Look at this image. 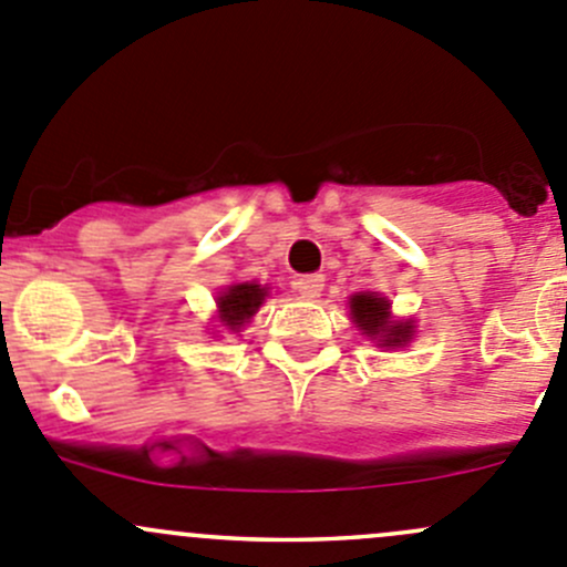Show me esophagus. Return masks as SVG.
<instances>
[{
  "label": "esophagus",
  "instance_id": "obj_1",
  "mask_svg": "<svg viewBox=\"0 0 567 567\" xmlns=\"http://www.w3.org/2000/svg\"><path fill=\"white\" fill-rule=\"evenodd\" d=\"M322 286H324L322 276H302V278H297V281H295V289L300 291L306 300H313V297H319Z\"/></svg>",
  "mask_w": 567,
  "mask_h": 567
}]
</instances>
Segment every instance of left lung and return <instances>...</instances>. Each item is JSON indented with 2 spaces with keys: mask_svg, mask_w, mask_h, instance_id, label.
<instances>
[{
  "mask_svg": "<svg viewBox=\"0 0 567 567\" xmlns=\"http://www.w3.org/2000/svg\"><path fill=\"white\" fill-rule=\"evenodd\" d=\"M350 319L355 322L358 330L380 341V347H405L413 339V322H396L391 319V302L389 297L378 295V291H355L350 297Z\"/></svg>",
  "mask_w": 567,
  "mask_h": 567,
  "instance_id": "obj_1",
  "label": "left lung"
}]
</instances>
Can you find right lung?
I'll return each instance as SVG.
<instances>
[{"label": "right lung", "instance_id": "1", "mask_svg": "<svg viewBox=\"0 0 567 567\" xmlns=\"http://www.w3.org/2000/svg\"><path fill=\"white\" fill-rule=\"evenodd\" d=\"M270 295V286L261 284H231L217 295V319L226 324L228 330L239 333L245 322H250L256 311L261 308L265 297Z\"/></svg>", "mask_w": 567, "mask_h": 567}]
</instances>
